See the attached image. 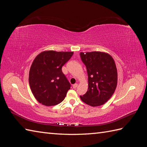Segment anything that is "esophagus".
I'll return each instance as SVG.
<instances>
[{"instance_id":"34e87169","label":"esophagus","mask_w":147,"mask_h":147,"mask_svg":"<svg viewBox=\"0 0 147 147\" xmlns=\"http://www.w3.org/2000/svg\"><path fill=\"white\" fill-rule=\"evenodd\" d=\"M77 86H78V84H77V83H75V84H73V88H74V89L76 88Z\"/></svg>"}]
</instances>
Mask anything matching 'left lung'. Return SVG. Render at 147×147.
I'll use <instances>...</instances> for the list:
<instances>
[{
	"label": "left lung",
	"mask_w": 147,
	"mask_h": 147,
	"mask_svg": "<svg viewBox=\"0 0 147 147\" xmlns=\"http://www.w3.org/2000/svg\"><path fill=\"white\" fill-rule=\"evenodd\" d=\"M80 56L88 75V91L80 99L92 107L103 105L112 96L117 86L115 61L108 53L101 51L81 52Z\"/></svg>",
	"instance_id": "left-lung-1"
}]
</instances>
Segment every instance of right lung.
<instances>
[{
	"label": "right lung",
	"mask_w": 147,
	"mask_h": 147,
	"mask_svg": "<svg viewBox=\"0 0 147 147\" xmlns=\"http://www.w3.org/2000/svg\"><path fill=\"white\" fill-rule=\"evenodd\" d=\"M73 54V51L48 50L35 57L30 68L29 82L31 91L39 103L53 106L64 99L70 84L62 72V67Z\"/></svg>",
	"instance_id": "add662e5"
}]
</instances>
